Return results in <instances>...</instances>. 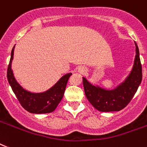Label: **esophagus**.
I'll return each instance as SVG.
<instances>
[{
	"mask_svg": "<svg viewBox=\"0 0 147 147\" xmlns=\"http://www.w3.org/2000/svg\"><path fill=\"white\" fill-rule=\"evenodd\" d=\"M78 71H79L80 74H84L86 72V68L84 67H80L79 69H78Z\"/></svg>",
	"mask_w": 147,
	"mask_h": 147,
	"instance_id": "1",
	"label": "esophagus"
}]
</instances>
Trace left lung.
<instances>
[{"instance_id": "left-lung-1", "label": "left lung", "mask_w": 147, "mask_h": 147, "mask_svg": "<svg viewBox=\"0 0 147 147\" xmlns=\"http://www.w3.org/2000/svg\"><path fill=\"white\" fill-rule=\"evenodd\" d=\"M141 81L142 64L137 44L133 70L126 80L116 89L105 90L90 84L83 77L86 98L95 109L103 112L120 111L125 108L133 98Z\"/></svg>"}]
</instances>
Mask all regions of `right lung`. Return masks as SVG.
Wrapping results in <instances>:
<instances>
[{"instance_id":"obj_1","label":"right lung","mask_w":147,"mask_h":147,"mask_svg":"<svg viewBox=\"0 0 147 147\" xmlns=\"http://www.w3.org/2000/svg\"><path fill=\"white\" fill-rule=\"evenodd\" d=\"M14 47L11 51L10 63L7 67V80L15 96L23 109L30 113L44 114L55 111L64 96L67 83L72 75L67 74L61 77L53 87L42 93H32L21 87L13 74L11 62L13 57Z\"/></svg>"}]
</instances>
